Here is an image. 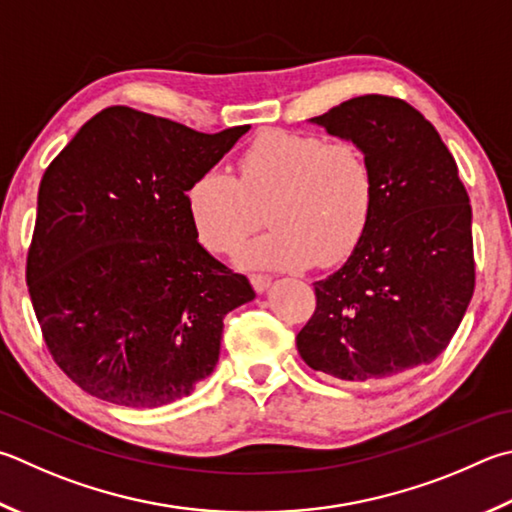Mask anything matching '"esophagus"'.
<instances>
[{"label":"esophagus","instance_id":"1","mask_svg":"<svg viewBox=\"0 0 512 512\" xmlns=\"http://www.w3.org/2000/svg\"><path fill=\"white\" fill-rule=\"evenodd\" d=\"M250 284H253V288L257 293H264L268 284H271V275H264V273H253L250 275Z\"/></svg>","mask_w":512,"mask_h":512}]
</instances>
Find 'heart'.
Wrapping results in <instances>:
<instances>
[{
    "mask_svg": "<svg viewBox=\"0 0 512 512\" xmlns=\"http://www.w3.org/2000/svg\"><path fill=\"white\" fill-rule=\"evenodd\" d=\"M237 176L210 170L188 188L194 232L210 253H235L262 224L273 230L241 250L250 266H331L358 246L374 210L376 181L349 141L268 129L237 156Z\"/></svg>",
    "mask_w": 512,
    "mask_h": 512,
    "instance_id": "obj_1",
    "label": "heart"
}]
</instances>
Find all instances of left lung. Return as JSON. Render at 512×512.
<instances>
[{
	"mask_svg": "<svg viewBox=\"0 0 512 512\" xmlns=\"http://www.w3.org/2000/svg\"><path fill=\"white\" fill-rule=\"evenodd\" d=\"M311 120L365 152L376 194L347 264L313 284L297 351L349 383L430 365L475 293L472 208L454 156L430 120L394 96L351 98Z\"/></svg>",
	"mask_w": 512,
	"mask_h": 512,
	"instance_id": "left-lung-1",
	"label": "left lung"
}]
</instances>
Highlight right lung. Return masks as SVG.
I'll return each instance as SVG.
<instances>
[{
  "instance_id": "add662e5",
  "label": "right lung",
  "mask_w": 512,
  "mask_h": 512,
  "mask_svg": "<svg viewBox=\"0 0 512 512\" xmlns=\"http://www.w3.org/2000/svg\"><path fill=\"white\" fill-rule=\"evenodd\" d=\"M248 129L116 105L46 167L26 284L46 349L87 394L159 407L212 374L226 313L255 291L199 244L185 192Z\"/></svg>"
}]
</instances>
